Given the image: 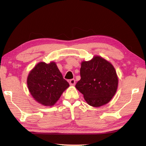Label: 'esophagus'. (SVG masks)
Listing matches in <instances>:
<instances>
[{
  "label": "esophagus",
  "mask_w": 146,
  "mask_h": 146,
  "mask_svg": "<svg viewBox=\"0 0 146 146\" xmlns=\"http://www.w3.org/2000/svg\"><path fill=\"white\" fill-rule=\"evenodd\" d=\"M69 82H70V84L71 86H74L75 84V79H71Z\"/></svg>",
  "instance_id": "34e87169"
}]
</instances>
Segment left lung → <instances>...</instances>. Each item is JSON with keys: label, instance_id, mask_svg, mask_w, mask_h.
Returning <instances> with one entry per match:
<instances>
[{"label": "left lung", "instance_id": "1", "mask_svg": "<svg viewBox=\"0 0 146 146\" xmlns=\"http://www.w3.org/2000/svg\"><path fill=\"white\" fill-rule=\"evenodd\" d=\"M80 80L75 87L84 95L89 105L100 107L108 103L116 93L118 76L110 62L99 56L83 61L80 70Z\"/></svg>", "mask_w": 146, "mask_h": 146}]
</instances>
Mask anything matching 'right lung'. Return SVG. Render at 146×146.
I'll list each match as a JSON object with an SVG mask.
<instances>
[{
	"label": "right lung",
	"mask_w": 146,
	"mask_h": 146,
	"mask_svg": "<svg viewBox=\"0 0 146 146\" xmlns=\"http://www.w3.org/2000/svg\"><path fill=\"white\" fill-rule=\"evenodd\" d=\"M27 84L34 99L46 106L55 104L70 86L53 62L36 64L29 73Z\"/></svg>",
	"instance_id": "add662e5"
}]
</instances>
